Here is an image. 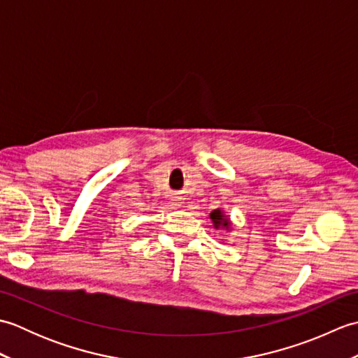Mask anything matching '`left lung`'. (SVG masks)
I'll use <instances>...</instances> for the list:
<instances>
[{"label": "left lung", "instance_id": "left-lung-1", "mask_svg": "<svg viewBox=\"0 0 358 358\" xmlns=\"http://www.w3.org/2000/svg\"><path fill=\"white\" fill-rule=\"evenodd\" d=\"M210 218H212V222H214V226L215 227H218V226H222V227H229V220H227L224 215H223V212L220 210V209H217V210H214V212H210Z\"/></svg>", "mask_w": 358, "mask_h": 358}]
</instances>
